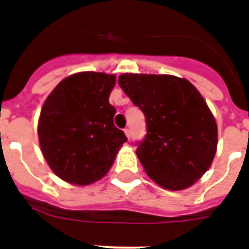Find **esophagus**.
<instances>
[{
	"mask_svg": "<svg viewBox=\"0 0 249 249\" xmlns=\"http://www.w3.org/2000/svg\"><path fill=\"white\" fill-rule=\"evenodd\" d=\"M124 133H125V136H126V137L130 138V129H129V128H125V129H124Z\"/></svg>",
	"mask_w": 249,
	"mask_h": 249,
	"instance_id": "34e87169",
	"label": "esophagus"
}]
</instances>
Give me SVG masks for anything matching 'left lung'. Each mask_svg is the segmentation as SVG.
Masks as SVG:
<instances>
[{
    "instance_id": "left-lung-1",
    "label": "left lung",
    "mask_w": 249,
    "mask_h": 249,
    "mask_svg": "<svg viewBox=\"0 0 249 249\" xmlns=\"http://www.w3.org/2000/svg\"><path fill=\"white\" fill-rule=\"evenodd\" d=\"M119 85L146 120L137 157L162 188L191 187L212 166L217 151V123L196 87L175 75L121 74Z\"/></svg>"
}]
</instances>
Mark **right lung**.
<instances>
[{"mask_svg":"<svg viewBox=\"0 0 249 249\" xmlns=\"http://www.w3.org/2000/svg\"><path fill=\"white\" fill-rule=\"evenodd\" d=\"M113 74L82 71L62 79L45 99L37 125L41 153L60 179L89 185L102 179L128 138L113 124Z\"/></svg>","mask_w":249,"mask_h":249,"instance_id":"1","label":"right lung"}]
</instances>
